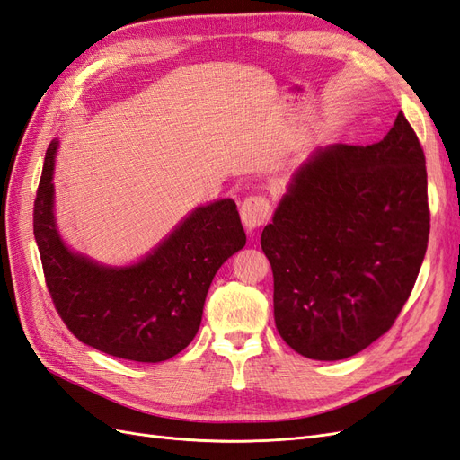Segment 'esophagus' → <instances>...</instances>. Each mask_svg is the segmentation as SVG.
Segmentation results:
<instances>
[{
	"label": "esophagus",
	"mask_w": 460,
	"mask_h": 460,
	"mask_svg": "<svg viewBox=\"0 0 460 460\" xmlns=\"http://www.w3.org/2000/svg\"><path fill=\"white\" fill-rule=\"evenodd\" d=\"M240 215H242V220L245 228L252 232V230H257L259 226H262L264 222H267L272 215V207H270V201L269 198L264 196H249L243 203H242V208H240Z\"/></svg>",
	"instance_id": "1"
}]
</instances>
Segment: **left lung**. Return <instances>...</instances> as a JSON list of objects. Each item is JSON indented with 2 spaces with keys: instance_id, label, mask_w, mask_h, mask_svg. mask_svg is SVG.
<instances>
[{
  "instance_id": "left-lung-1",
  "label": "left lung",
  "mask_w": 460,
  "mask_h": 460,
  "mask_svg": "<svg viewBox=\"0 0 460 460\" xmlns=\"http://www.w3.org/2000/svg\"><path fill=\"white\" fill-rule=\"evenodd\" d=\"M428 235L426 157L401 111L378 144L316 151L261 235L282 340L314 360L367 349L407 303Z\"/></svg>"
}]
</instances>
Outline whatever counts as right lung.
Here are the masks:
<instances>
[{
  "label": "right lung",
  "mask_w": 460,
  "mask_h": 460,
  "mask_svg": "<svg viewBox=\"0 0 460 460\" xmlns=\"http://www.w3.org/2000/svg\"><path fill=\"white\" fill-rule=\"evenodd\" d=\"M46 151L34 201V238L46 286L66 328L93 349L136 363H161L196 338L220 264L245 245L232 199L198 207L153 252L111 269L73 253L55 226L53 161Z\"/></svg>",
  "instance_id": "obj_1"
}]
</instances>
